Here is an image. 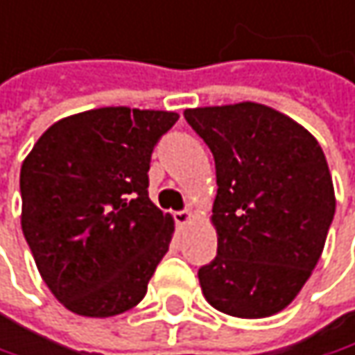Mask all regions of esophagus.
I'll use <instances>...</instances> for the list:
<instances>
[{"mask_svg": "<svg viewBox=\"0 0 355 355\" xmlns=\"http://www.w3.org/2000/svg\"><path fill=\"white\" fill-rule=\"evenodd\" d=\"M175 219H177L178 225H187V223H191L193 219H195V215H193V211H177L175 213Z\"/></svg>", "mask_w": 355, "mask_h": 355, "instance_id": "34e87169", "label": "esophagus"}]
</instances>
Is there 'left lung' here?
<instances>
[{"label":"left lung","mask_w":355,"mask_h":355,"mask_svg":"<svg viewBox=\"0 0 355 355\" xmlns=\"http://www.w3.org/2000/svg\"><path fill=\"white\" fill-rule=\"evenodd\" d=\"M215 158L211 225L217 256L199 270L211 306L262 319L291 305L317 266L336 213L331 173L315 136L268 105L184 110Z\"/></svg>","instance_id":"1"}]
</instances>
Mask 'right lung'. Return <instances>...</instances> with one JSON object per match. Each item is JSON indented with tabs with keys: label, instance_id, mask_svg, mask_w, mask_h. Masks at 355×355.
Instances as JSON below:
<instances>
[{
	"label": "right lung",
	"instance_id": "obj_1",
	"mask_svg": "<svg viewBox=\"0 0 355 355\" xmlns=\"http://www.w3.org/2000/svg\"><path fill=\"white\" fill-rule=\"evenodd\" d=\"M178 113L99 107L58 119L21 162V232L50 293L81 317L144 299L175 219L148 197L152 150Z\"/></svg>",
	"mask_w": 355,
	"mask_h": 355
}]
</instances>
